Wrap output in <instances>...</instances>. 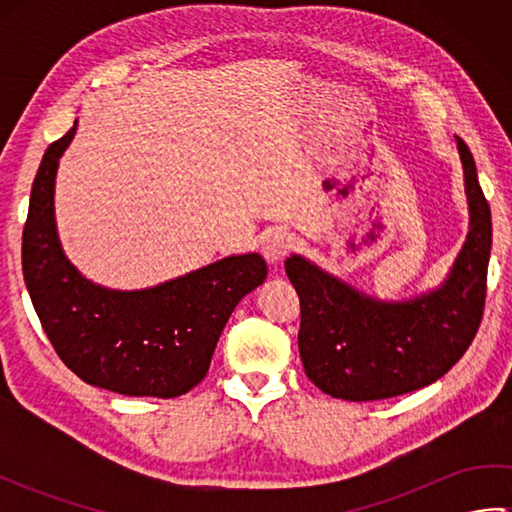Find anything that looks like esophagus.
Listing matches in <instances>:
<instances>
[{"label": "esophagus", "mask_w": 512, "mask_h": 512, "mask_svg": "<svg viewBox=\"0 0 512 512\" xmlns=\"http://www.w3.org/2000/svg\"><path fill=\"white\" fill-rule=\"evenodd\" d=\"M292 239L286 231H273L264 237L262 242V255L268 264L284 262V257L290 253Z\"/></svg>", "instance_id": "obj_1"}]
</instances>
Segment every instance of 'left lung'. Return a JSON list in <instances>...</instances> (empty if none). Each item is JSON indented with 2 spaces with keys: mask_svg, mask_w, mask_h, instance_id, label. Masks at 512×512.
I'll return each mask as SVG.
<instances>
[{
  "mask_svg": "<svg viewBox=\"0 0 512 512\" xmlns=\"http://www.w3.org/2000/svg\"><path fill=\"white\" fill-rule=\"evenodd\" d=\"M455 140L471 220L440 288L407 301H378L308 259H286L301 303L303 369L323 394L356 402L409 394L447 374L475 339L484 314L493 224L473 154L460 136Z\"/></svg>",
  "mask_w": 512,
  "mask_h": 512,
  "instance_id": "8db88e82",
  "label": "left lung"
}]
</instances>
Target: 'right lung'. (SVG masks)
Masks as SVG:
<instances>
[{
	"label": "right lung",
	"instance_id": "add662e5",
	"mask_svg": "<svg viewBox=\"0 0 512 512\" xmlns=\"http://www.w3.org/2000/svg\"><path fill=\"white\" fill-rule=\"evenodd\" d=\"M76 121L46 149L32 182L21 268L43 332L68 369L88 385L123 396L176 398L209 372L235 306L264 284L257 253L224 257L145 290L92 284L63 255L54 224V178Z\"/></svg>",
	"mask_w": 512,
	"mask_h": 512
}]
</instances>
